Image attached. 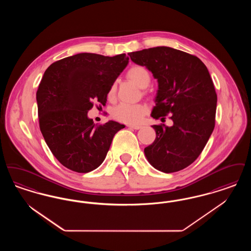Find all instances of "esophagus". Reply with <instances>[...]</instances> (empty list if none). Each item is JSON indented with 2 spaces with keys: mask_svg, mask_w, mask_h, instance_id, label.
Masks as SVG:
<instances>
[{
  "mask_svg": "<svg viewBox=\"0 0 251 251\" xmlns=\"http://www.w3.org/2000/svg\"><path fill=\"white\" fill-rule=\"evenodd\" d=\"M128 127H130V128L133 129V130H139V129L142 128V126H140V125H129Z\"/></svg>",
  "mask_w": 251,
  "mask_h": 251,
  "instance_id": "obj_1",
  "label": "esophagus"
}]
</instances>
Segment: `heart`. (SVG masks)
I'll use <instances>...</instances> for the list:
<instances>
[{"label": "heart", "mask_w": 251, "mask_h": 251, "mask_svg": "<svg viewBox=\"0 0 251 251\" xmlns=\"http://www.w3.org/2000/svg\"><path fill=\"white\" fill-rule=\"evenodd\" d=\"M128 77L131 81L139 86L140 88L147 87L151 82V75L146 68L142 66H133L127 72ZM117 86L113 84L108 91V98L113 99L116 94ZM148 112V108L145 104H129L121 103L117 107L114 108L112 115L119 121L129 123V124H137L143 120L145 115Z\"/></svg>", "instance_id": "obj_1"}]
</instances>
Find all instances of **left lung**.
I'll list each match as a JSON object with an SVG mask.
<instances>
[{
  "label": "left lung",
  "instance_id": "left-lung-1",
  "mask_svg": "<svg viewBox=\"0 0 251 251\" xmlns=\"http://www.w3.org/2000/svg\"><path fill=\"white\" fill-rule=\"evenodd\" d=\"M131 60L152 73L158 82L151 117L172 126L153 125L154 142L145 148L149 163L165 173L179 171L200 156L215 128L217 96L202 61L170 47L145 49L129 53Z\"/></svg>",
  "mask_w": 251,
  "mask_h": 251
}]
</instances>
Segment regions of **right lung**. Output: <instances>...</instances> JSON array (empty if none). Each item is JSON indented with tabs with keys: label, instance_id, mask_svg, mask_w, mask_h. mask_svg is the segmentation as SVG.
<instances>
[{
	"label": "right lung",
	"instance_id": "1",
	"mask_svg": "<svg viewBox=\"0 0 251 251\" xmlns=\"http://www.w3.org/2000/svg\"><path fill=\"white\" fill-rule=\"evenodd\" d=\"M129 63L125 53L110 57L83 52L52 63L36 91L41 133L64 167L87 173L104 161L114 135L125 125L94 124L87 112L105 105L109 88Z\"/></svg>",
	"mask_w": 251,
	"mask_h": 251
}]
</instances>
